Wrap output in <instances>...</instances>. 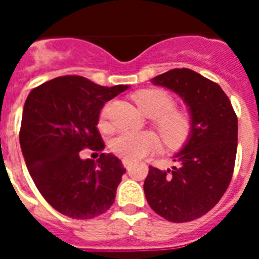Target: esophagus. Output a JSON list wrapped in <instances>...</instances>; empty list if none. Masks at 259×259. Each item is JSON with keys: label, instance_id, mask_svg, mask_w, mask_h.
Listing matches in <instances>:
<instances>
[{"label": "esophagus", "instance_id": "obj_1", "mask_svg": "<svg viewBox=\"0 0 259 259\" xmlns=\"http://www.w3.org/2000/svg\"><path fill=\"white\" fill-rule=\"evenodd\" d=\"M122 163H123V166H124L125 168H127V170H128V168H130V167L132 166V161H128V159H123Z\"/></svg>", "mask_w": 259, "mask_h": 259}]
</instances>
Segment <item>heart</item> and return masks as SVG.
<instances>
[{"instance_id": "1", "label": "heart", "mask_w": 259, "mask_h": 259, "mask_svg": "<svg viewBox=\"0 0 259 259\" xmlns=\"http://www.w3.org/2000/svg\"><path fill=\"white\" fill-rule=\"evenodd\" d=\"M134 100L145 115L153 118V122L161 132L164 143L170 148L182 146L188 140L192 132L193 119L187 110L174 109L175 100L170 93L159 88H145L137 91ZM109 106L102 109L101 118L105 120ZM110 148L123 159L139 161L161 148V139L152 131L120 132L110 143Z\"/></svg>"}]
</instances>
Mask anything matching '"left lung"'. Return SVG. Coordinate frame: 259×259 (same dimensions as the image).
I'll list each match as a JSON object with an SVG mask.
<instances>
[{"instance_id": "left-lung-1", "label": "left lung", "mask_w": 259, "mask_h": 259, "mask_svg": "<svg viewBox=\"0 0 259 259\" xmlns=\"http://www.w3.org/2000/svg\"><path fill=\"white\" fill-rule=\"evenodd\" d=\"M154 85L183 98L193 119L178 166L162 171L149 166L144 182L148 203L174 223L200 218L218 203L232 179L237 150V116L223 89L189 68H175L153 77Z\"/></svg>"}]
</instances>
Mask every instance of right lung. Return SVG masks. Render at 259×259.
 <instances>
[{
    "label": "right lung",
    "instance_id": "add662e5",
    "mask_svg": "<svg viewBox=\"0 0 259 259\" xmlns=\"http://www.w3.org/2000/svg\"><path fill=\"white\" fill-rule=\"evenodd\" d=\"M125 89L67 75L36 87L27 97L19 134L24 161L42 197L66 217L92 219L114 203L125 172L122 161L111 153L83 159L80 150H104L100 111Z\"/></svg>",
    "mask_w": 259,
    "mask_h": 259
}]
</instances>
